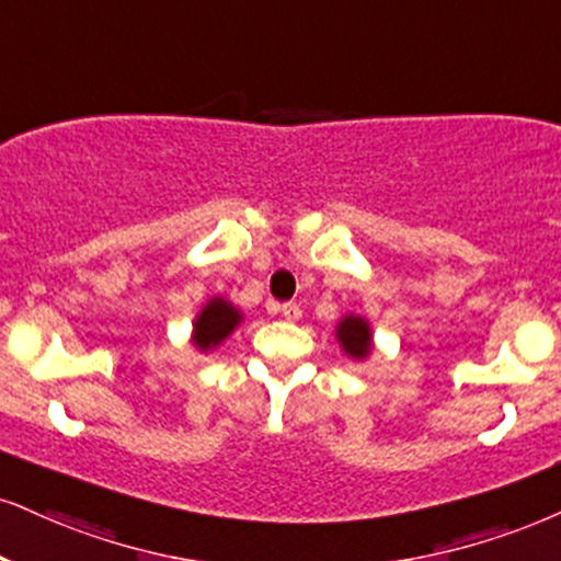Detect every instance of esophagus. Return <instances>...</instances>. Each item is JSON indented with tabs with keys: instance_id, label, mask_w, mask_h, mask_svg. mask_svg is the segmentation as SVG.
<instances>
[{
	"instance_id": "esophagus-1",
	"label": "esophagus",
	"mask_w": 561,
	"mask_h": 561,
	"mask_svg": "<svg viewBox=\"0 0 561 561\" xmlns=\"http://www.w3.org/2000/svg\"><path fill=\"white\" fill-rule=\"evenodd\" d=\"M280 314L286 317V320L296 322V320H299V317H301V309H299V304H294V301L283 304V307H280Z\"/></svg>"
}]
</instances>
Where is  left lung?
<instances>
[{
	"label": "left lung",
	"mask_w": 561,
	"mask_h": 561,
	"mask_svg": "<svg viewBox=\"0 0 561 561\" xmlns=\"http://www.w3.org/2000/svg\"><path fill=\"white\" fill-rule=\"evenodd\" d=\"M335 341L351 362H366L375 354V333H371L369 320L362 314H343L335 324Z\"/></svg>",
	"instance_id": "obj_1"
}]
</instances>
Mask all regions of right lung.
I'll return each mask as SVG.
<instances>
[{"label": "right lung", "mask_w": 561, "mask_h": 561, "mask_svg": "<svg viewBox=\"0 0 561 561\" xmlns=\"http://www.w3.org/2000/svg\"><path fill=\"white\" fill-rule=\"evenodd\" d=\"M244 322V312L226 296H210L199 312L192 320V333L190 343L195 345L199 354H207V351H216L220 343L231 337L233 330Z\"/></svg>", "instance_id": "obj_1"}]
</instances>
